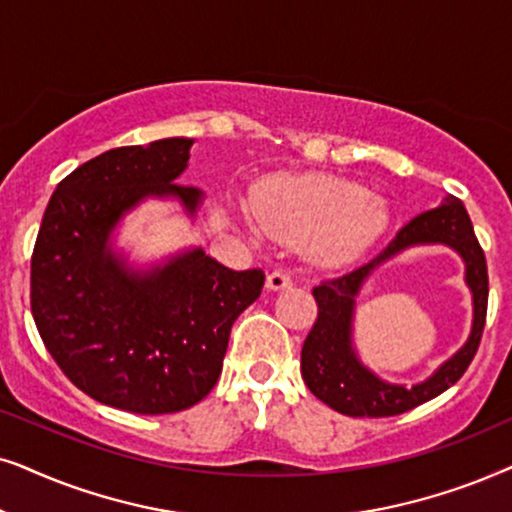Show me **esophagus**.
<instances>
[{"label":"esophagus","instance_id":"obj_1","mask_svg":"<svg viewBox=\"0 0 512 512\" xmlns=\"http://www.w3.org/2000/svg\"><path fill=\"white\" fill-rule=\"evenodd\" d=\"M292 285V278L288 274H283V271H271L267 276V290L271 292H278V290H285Z\"/></svg>","mask_w":512,"mask_h":512}]
</instances>
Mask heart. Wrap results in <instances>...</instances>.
<instances>
[{"mask_svg": "<svg viewBox=\"0 0 512 512\" xmlns=\"http://www.w3.org/2000/svg\"><path fill=\"white\" fill-rule=\"evenodd\" d=\"M250 215L269 238L295 245L323 269L356 262L391 224L386 199L327 173H281L257 182Z\"/></svg>", "mask_w": 512, "mask_h": 512, "instance_id": "b5f03b06", "label": "heart"}]
</instances>
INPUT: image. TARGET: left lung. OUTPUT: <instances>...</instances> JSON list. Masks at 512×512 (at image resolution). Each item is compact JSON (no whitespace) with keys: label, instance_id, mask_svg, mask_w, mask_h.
Returning a JSON list of instances; mask_svg holds the SVG:
<instances>
[{"label":"left lung","instance_id":"left-lung-1","mask_svg":"<svg viewBox=\"0 0 512 512\" xmlns=\"http://www.w3.org/2000/svg\"><path fill=\"white\" fill-rule=\"evenodd\" d=\"M445 244L454 249L464 262V282L471 292L474 320L471 332L459 350L417 385H393L381 380L362 363L355 349V306L364 283L395 256L407 249ZM487 262L473 224L454 196H447L438 208L426 210L400 229L395 241L381 252L377 260L313 288L318 304V320L302 346V377L309 391L327 407L346 417H393L428 403L445 393L468 370L478 351L482 327L487 316Z\"/></svg>","mask_w":512,"mask_h":512}]
</instances>
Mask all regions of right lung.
Listing matches in <instances>:
<instances>
[{
  "mask_svg": "<svg viewBox=\"0 0 512 512\" xmlns=\"http://www.w3.org/2000/svg\"><path fill=\"white\" fill-rule=\"evenodd\" d=\"M194 138L117 147L53 192L32 252L30 302L46 349L102 405L170 414L217 384L234 320L262 295L260 269L231 271L189 245L138 262L119 245L126 217L173 201L194 224L203 192L177 185Z\"/></svg>",
  "mask_w": 512,
  "mask_h": 512,
  "instance_id": "right-lung-1",
  "label": "right lung"
}]
</instances>
